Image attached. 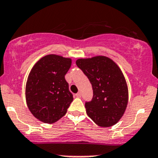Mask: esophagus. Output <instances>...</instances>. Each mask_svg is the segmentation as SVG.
Segmentation results:
<instances>
[{
    "label": "esophagus",
    "mask_w": 158,
    "mask_h": 158,
    "mask_svg": "<svg viewBox=\"0 0 158 158\" xmlns=\"http://www.w3.org/2000/svg\"><path fill=\"white\" fill-rule=\"evenodd\" d=\"M75 96L77 97V98H81V93H77V94H76Z\"/></svg>",
    "instance_id": "34e87169"
}]
</instances>
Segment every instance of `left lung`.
Segmentation results:
<instances>
[{
	"label": "left lung",
	"instance_id": "obj_1",
	"mask_svg": "<svg viewBox=\"0 0 158 158\" xmlns=\"http://www.w3.org/2000/svg\"><path fill=\"white\" fill-rule=\"evenodd\" d=\"M76 64L88 77L93 88V98L85 103L87 114L100 127L116 124L128 103V88L121 68L105 56L77 59Z\"/></svg>",
	"mask_w": 158,
	"mask_h": 158
}]
</instances>
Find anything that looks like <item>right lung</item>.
I'll use <instances>...</instances> for the list:
<instances>
[{"label": "right lung", "instance_id": "obj_1", "mask_svg": "<svg viewBox=\"0 0 158 158\" xmlns=\"http://www.w3.org/2000/svg\"><path fill=\"white\" fill-rule=\"evenodd\" d=\"M71 62L68 57L48 54L31 70L26 83V102L39 121L53 124L67 113L74 99L64 77Z\"/></svg>", "mask_w": 158, "mask_h": 158}]
</instances>
